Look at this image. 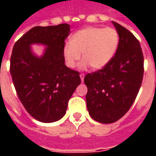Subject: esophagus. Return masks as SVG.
I'll return each instance as SVG.
<instances>
[{
	"label": "esophagus",
	"instance_id": "obj_1",
	"mask_svg": "<svg viewBox=\"0 0 156 156\" xmlns=\"http://www.w3.org/2000/svg\"><path fill=\"white\" fill-rule=\"evenodd\" d=\"M79 76H80V78H81V81L83 82V80H84V74L82 73V74H80Z\"/></svg>",
	"mask_w": 156,
	"mask_h": 156
}]
</instances>
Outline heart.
Returning <instances> with one entry per match:
<instances>
[{"instance_id":"b5f03b06","label":"heart","mask_w":156,"mask_h":156,"mask_svg":"<svg viewBox=\"0 0 156 156\" xmlns=\"http://www.w3.org/2000/svg\"><path fill=\"white\" fill-rule=\"evenodd\" d=\"M119 35L113 27H87L74 32L69 42L63 46L62 54L66 65L74 68L79 59L83 61L80 68L84 69L88 65L94 70H100L111 62L117 51Z\"/></svg>"}]
</instances>
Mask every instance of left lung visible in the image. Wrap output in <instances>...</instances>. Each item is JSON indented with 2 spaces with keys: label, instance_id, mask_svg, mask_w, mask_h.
I'll list each match as a JSON object with an SVG mask.
<instances>
[{
  "label": "left lung",
  "instance_id": "1",
  "mask_svg": "<svg viewBox=\"0 0 156 156\" xmlns=\"http://www.w3.org/2000/svg\"><path fill=\"white\" fill-rule=\"evenodd\" d=\"M112 23L119 35L115 57L105 68L84 78L88 114L102 124L114 123L127 113L144 75V57L139 41L124 27Z\"/></svg>",
  "mask_w": 156,
  "mask_h": 156
}]
</instances>
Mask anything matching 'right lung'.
<instances>
[{
	"label": "right lung",
	"instance_id": "right-lung-1",
	"mask_svg": "<svg viewBox=\"0 0 156 156\" xmlns=\"http://www.w3.org/2000/svg\"><path fill=\"white\" fill-rule=\"evenodd\" d=\"M70 26L35 27L16 41L11 57L10 72L19 99L32 117L42 123L61 119L68 100L81 83L79 73L65 65L62 49ZM43 44L37 56L31 45Z\"/></svg>",
	"mask_w": 156,
	"mask_h": 156
}]
</instances>
